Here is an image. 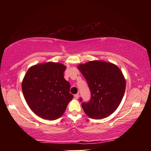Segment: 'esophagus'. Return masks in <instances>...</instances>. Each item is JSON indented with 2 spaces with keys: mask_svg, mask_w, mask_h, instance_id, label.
Masks as SVG:
<instances>
[{
  "mask_svg": "<svg viewBox=\"0 0 151 151\" xmlns=\"http://www.w3.org/2000/svg\"><path fill=\"white\" fill-rule=\"evenodd\" d=\"M74 96H75V99H78V97H79V94H78V93H77V94H75V95H74Z\"/></svg>",
  "mask_w": 151,
  "mask_h": 151,
  "instance_id": "1",
  "label": "esophagus"
}]
</instances>
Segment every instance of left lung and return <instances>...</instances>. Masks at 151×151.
<instances>
[{
	"instance_id": "obj_1",
	"label": "left lung",
	"mask_w": 151,
	"mask_h": 151,
	"mask_svg": "<svg viewBox=\"0 0 151 151\" xmlns=\"http://www.w3.org/2000/svg\"><path fill=\"white\" fill-rule=\"evenodd\" d=\"M78 68L86 78L91 94L90 101L82 103L84 111L94 119L111 115L121 103L126 88L121 70L114 64L101 60L82 64Z\"/></svg>"
}]
</instances>
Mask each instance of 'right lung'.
Here are the masks:
<instances>
[{
  "mask_svg": "<svg viewBox=\"0 0 151 151\" xmlns=\"http://www.w3.org/2000/svg\"><path fill=\"white\" fill-rule=\"evenodd\" d=\"M65 70L62 64L48 62L31 66L24 76L22 90L25 100L42 119H58L72 100L70 83L64 78Z\"/></svg>",
  "mask_w": 151,
  "mask_h": 151,
  "instance_id": "add662e5",
  "label": "right lung"
}]
</instances>
